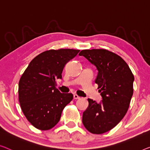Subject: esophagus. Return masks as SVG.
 Listing matches in <instances>:
<instances>
[{"instance_id":"1","label":"esophagus","mask_w":150,"mask_h":150,"mask_svg":"<svg viewBox=\"0 0 150 150\" xmlns=\"http://www.w3.org/2000/svg\"><path fill=\"white\" fill-rule=\"evenodd\" d=\"M73 98H74V99H75V100H77V99H80L81 97H79V96L77 95V94H74V95H73Z\"/></svg>"}]
</instances>
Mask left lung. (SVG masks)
Instances as JSON below:
<instances>
[{"label": "left lung", "mask_w": 150, "mask_h": 150, "mask_svg": "<svg viewBox=\"0 0 150 150\" xmlns=\"http://www.w3.org/2000/svg\"><path fill=\"white\" fill-rule=\"evenodd\" d=\"M79 55L96 67L98 73L95 83L102 98L99 104L88 98V107L83 113V124L91 133H104L126 115L133 93L134 76L127 62L109 50H83Z\"/></svg>", "instance_id": "obj_1"}]
</instances>
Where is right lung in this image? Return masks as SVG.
<instances>
[{
    "mask_svg": "<svg viewBox=\"0 0 150 150\" xmlns=\"http://www.w3.org/2000/svg\"><path fill=\"white\" fill-rule=\"evenodd\" d=\"M74 49L44 51L33 59L19 82V101L28 121L42 131L59 122L62 111L73 100L72 93H61L56 80L62 79V70L79 52Z\"/></svg>",
    "mask_w": 150,
    "mask_h": 150,
    "instance_id": "obj_1",
    "label": "right lung"
}]
</instances>
